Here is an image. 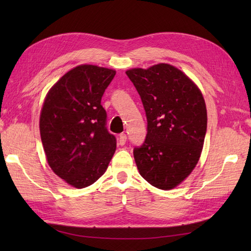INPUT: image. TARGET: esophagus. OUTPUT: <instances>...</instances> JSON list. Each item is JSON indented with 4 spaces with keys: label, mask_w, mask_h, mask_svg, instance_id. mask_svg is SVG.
<instances>
[{
    "label": "esophagus",
    "mask_w": 251,
    "mask_h": 251,
    "mask_svg": "<svg viewBox=\"0 0 251 251\" xmlns=\"http://www.w3.org/2000/svg\"><path fill=\"white\" fill-rule=\"evenodd\" d=\"M127 141V136L125 134H121L119 136V139H117V145L119 146H124Z\"/></svg>",
    "instance_id": "1"
}]
</instances>
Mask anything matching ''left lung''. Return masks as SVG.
Returning <instances> with one entry per match:
<instances>
[{"label": "left lung", "instance_id": "8db88e82", "mask_svg": "<svg viewBox=\"0 0 251 251\" xmlns=\"http://www.w3.org/2000/svg\"><path fill=\"white\" fill-rule=\"evenodd\" d=\"M126 74L140 95L148 122L145 142L134 149L137 167L153 186L172 190L200 159L207 129L205 100L182 71L167 63Z\"/></svg>", "mask_w": 251, "mask_h": 251}]
</instances>
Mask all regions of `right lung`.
I'll return each mask as SVG.
<instances>
[{
    "instance_id": "add662e5",
    "label": "right lung",
    "mask_w": 251,
    "mask_h": 251,
    "mask_svg": "<svg viewBox=\"0 0 251 251\" xmlns=\"http://www.w3.org/2000/svg\"><path fill=\"white\" fill-rule=\"evenodd\" d=\"M115 75L111 69L82 65L66 73L47 94L40 132L47 162L58 177L77 189L96 182L116 149L106 129L101 98Z\"/></svg>"
}]
</instances>
